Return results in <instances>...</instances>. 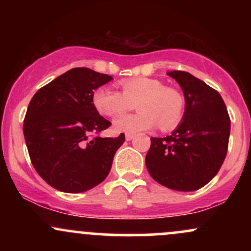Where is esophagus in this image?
Wrapping results in <instances>:
<instances>
[{"label": "esophagus", "mask_w": 251, "mask_h": 251, "mask_svg": "<svg viewBox=\"0 0 251 251\" xmlns=\"http://www.w3.org/2000/svg\"><path fill=\"white\" fill-rule=\"evenodd\" d=\"M126 140H127V142H129V140H132V139H133V138H134V134H126Z\"/></svg>", "instance_id": "obj_1"}]
</instances>
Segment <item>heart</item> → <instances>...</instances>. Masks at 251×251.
Returning a JSON list of instances; mask_svg holds the SVG:
<instances>
[{"label": "heart", "mask_w": 251, "mask_h": 251, "mask_svg": "<svg viewBox=\"0 0 251 251\" xmlns=\"http://www.w3.org/2000/svg\"><path fill=\"white\" fill-rule=\"evenodd\" d=\"M122 93L108 87H99L92 96V102L100 114L116 117L135 103L137 114L118 117L113 129L118 133L134 134L159 127L169 131L179 124L184 114V98L179 91L164 86L154 77L138 76L119 81Z\"/></svg>", "instance_id": "obj_1"}]
</instances>
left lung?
I'll list each match as a JSON object with an SVG mask.
<instances>
[{
	"mask_svg": "<svg viewBox=\"0 0 251 251\" xmlns=\"http://www.w3.org/2000/svg\"><path fill=\"white\" fill-rule=\"evenodd\" d=\"M179 83L185 111L165 138H151L145 163L155 181L177 191L203 188L220 171L227 152L230 118L221 94L183 71L169 72Z\"/></svg>",
	"mask_w": 251,
	"mask_h": 251,
	"instance_id": "8db88e82",
	"label": "left lung"
}]
</instances>
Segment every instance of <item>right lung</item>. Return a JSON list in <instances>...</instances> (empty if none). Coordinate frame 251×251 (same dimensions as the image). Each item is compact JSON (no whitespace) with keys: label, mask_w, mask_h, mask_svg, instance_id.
I'll use <instances>...</instances> for the list:
<instances>
[{"label":"right lung","mask_w":251,"mask_h":251,"mask_svg":"<svg viewBox=\"0 0 251 251\" xmlns=\"http://www.w3.org/2000/svg\"><path fill=\"white\" fill-rule=\"evenodd\" d=\"M113 79L89 68H72L31 98L24 134L34 169L54 189L79 194L107 177L125 134L98 137L111 123L92 102L94 91Z\"/></svg>","instance_id":"right-lung-1"}]
</instances>
